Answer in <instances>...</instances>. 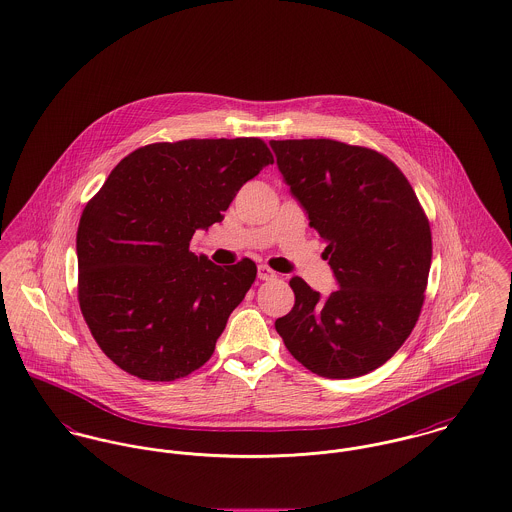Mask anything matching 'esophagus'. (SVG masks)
<instances>
[{
    "mask_svg": "<svg viewBox=\"0 0 512 512\" xmlns=\"http://www.w3.org/2000/svg\"><path fill=\"white\" fill-rule=\"evenodd\" d=\"M274 278H278V274H276L272 268H268V266H258V279L270 281V279Z\"/></svg>",
    "mask_w": 512,
    "mask_h": 512,
    "instance_id": "esophagus-1",
    "label": "esophagus"
}]
</instances>
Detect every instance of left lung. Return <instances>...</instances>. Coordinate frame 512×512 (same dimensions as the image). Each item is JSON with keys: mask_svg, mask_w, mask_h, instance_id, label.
I'll list each match as a JSON object with an SVG mask.
<instances>
[{"mask_svg": "<svg viewBox=\"0 0 512 512\" xmlns=\"http://www.w3.org/2000/svg\"><path fill=\"white\" fill-rule=\"evenodd\" d=\"M283 182L326 242L338 289L291 278L293 309L276 321L291 356L328 379L383 366L417 325L432 236L403 172L383 154L330 139L272 140Z\"/></svg>", "mask_w": 512, "mask_h": 512, "instance_id": "left-lung-1", "label": "left lung"}]
</instances>
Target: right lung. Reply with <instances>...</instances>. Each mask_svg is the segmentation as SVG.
Masks as SVG:
<instances>
[{
    "label": "right lung",
    "mask_w": 512,
    "mask_h": 512,
    "mask_svg": "<svg viewBox=\"0 0 512 512\" xmlns=\"http://www.w3.org/2000/svg\"><path fill=\"white\" fill-rule=\"evenodd\" d=\"M274 164L260 139L156 142L125 156L86 205L78 299L103 354L146 381H174L213 354L256 279L248 258L221 268L189 252L238 189Z\"/></svg>",
    "instance_id": "right-lung-1"
}]
</instances>
